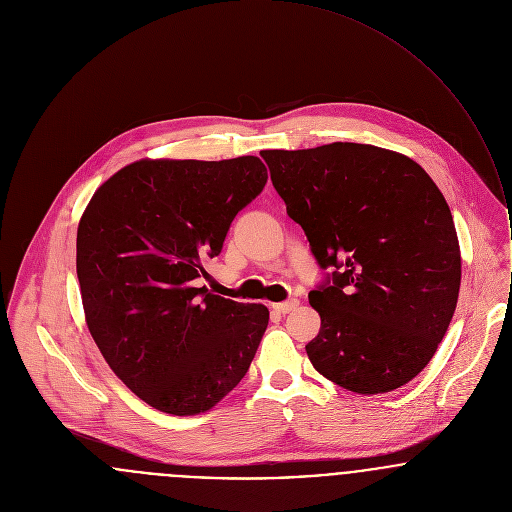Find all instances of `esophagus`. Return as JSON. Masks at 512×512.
Masks as SVG:
<instances>
[{"mask_svg":"<svg viewBox=\"0 0 512 512\" xmlns=\"http://www.w3.org/2000/svg\"><path fill=\"white\" fill-rule=\"evenodd\" d=\"M298 300H288V302H280V304H272V310L276 312V314H290L294 308H298Z\"/></svg>","mask_w":512,"mask_h":512,"instance_id":"1","label":"esophagus"}]
</instances>
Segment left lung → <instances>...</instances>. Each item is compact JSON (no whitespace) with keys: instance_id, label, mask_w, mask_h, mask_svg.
<instances>
[{"instance_id":"obj_1","label":"left lung","mask_w":512,"mask_h":512,"mask_svg":"<svg viewBox=\"0 0 512 512\" xmlns=\"http://www.w3.org/2000/svg\"><path fill=\"white\" fill-rule=\"evenodd\" d=\"M272 184L332 282L310 292L316 371L377 395L431 361L457 308L461 248L449 204L413 159L373 145L262 151Z\"/></svg>"}]
</instances>
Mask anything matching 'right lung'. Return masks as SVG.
Returning <instances> with one entry per match:
<instances>
[{"label": "right lung", "mask_w": 512, "mask_h": 512, "mask_svg": "<svg viewBox=\"0 0 512 512\" xmlns=\"http://www.w3.org/2000/svg\"><path fill=\"white\" fill-rule=\"evenodd\" d=\"M258 157L141 159L89 200L77 228L87 328L115 375L169 415L212 409L246 375L270 312L194 280L264 188Z\"/></svg>", "instance_id": "right-lung-1"}]
</instances>
